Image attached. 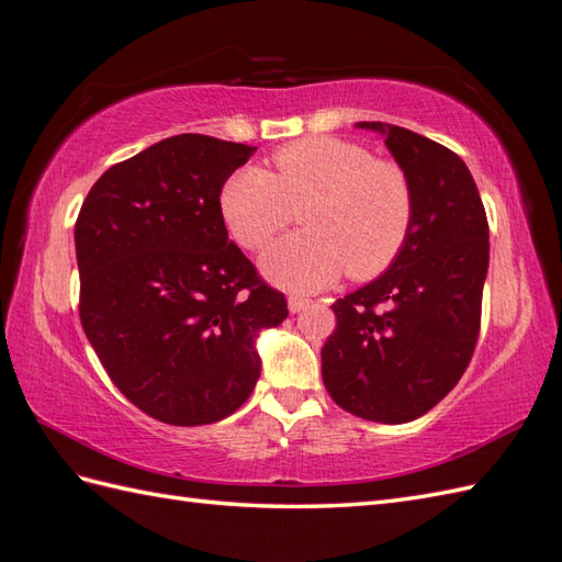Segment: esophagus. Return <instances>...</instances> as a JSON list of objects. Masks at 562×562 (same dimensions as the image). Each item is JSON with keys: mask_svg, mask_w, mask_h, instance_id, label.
Wrapping results in <instances>:
<instances>
[{"mask_svg": "<svg viewBox=\"0 0 562 562\" xmlns=\"http://www.w3.org/2000/svg\"><path fill=\"white\" fill-rule=\"evenodd\" d=\"M307 297H297V295H291L289 297V310H291V313H301V310L303 307H307Z\"/></svg>", "mask_w": 562, "mask_h": 562, "instance_id": "obj_1", "label": "esophagus"}]
</instances>
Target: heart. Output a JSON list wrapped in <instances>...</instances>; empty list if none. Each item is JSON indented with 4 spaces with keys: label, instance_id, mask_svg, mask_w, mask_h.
<instances>
[{
    "label": "heart",
    "instance_id": "1",
    "mask_svg": "<svg viewBox=\"0 0 562 562\" xmlns=\"http://www.w3.org/2000/svg\"><path fill=\"white\" fill-rule=\"evenodd\" d=\"M273 172L235 170L218 192L231 238L261 249L303 206V231L261 257V271L295 293L348 277L372 279L402 252L414 223V190L394 160L372 158L363 144L307 136L273 154Z\"/></svg>",
    "mask_w": 562,
    "mask_h": 562
}]
</instances>
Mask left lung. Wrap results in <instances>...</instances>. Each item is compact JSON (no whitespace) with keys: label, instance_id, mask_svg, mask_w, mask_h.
<instances>
[{"label":"left lung","instance_id":"obj_1","mask_svg":"<svg viewBox=\"0 0 562 562\" xmlns=\"http://www.w3.org/2000/svg\"><path fill=\"white\" fill-rule=\"evenodd\" d=\"M356 127L384 136L414 190V223L390 269L331 305L336 329L322 348V380L348 414L408 423L450 394L473 356L488 221L450 148L386 122Z\"/></svg>","mask_w":562,"mask_h":562}]
</instances>
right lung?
<instances>
[{
    "label": "right lung",
    "mask_w": 562,
    "mask_h": 562,
    "mask_svg": "<svg viewBox=\"0 0 562 562\" xmlns=\"http://www.w3.org/2000/svg\"><path fill=\"white\" fill-rule=\"evenodd\" d=\"M257 146L178 134L105 170L79 211V315L117 390L168 426L238 411L283 293L228 240L218 192Z\"/></svg>",
    "instance_id": "add662e5"
}]
</instances>
